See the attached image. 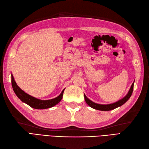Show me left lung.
<instances>
[{
  "mask_svg": "<svg viewBox=\"0 0 149 149\" xmlns=\"http://www.w3.org/2000/svg\"><path fill=\"white\" fill-rule=\"evenodd\" d=\"M133 88H134V83L132 84L130 90H129L128 93L126 95V96L123 98V99H120V100L117 101V102L113 103V104H99L97 103H95L92 101L90 100L89 99H88V97L84 95V99L85 101H86V104L90 107H92V108L95 109H97V110H100V111H110V110H113L114 109L116 108V107H120L122 106L123 104L125 103L127 101L129 100V98L131 97L132 91H133Z\"/></svg>",
  "mask_w": 149,
  "mask_h": 149,
  "instance_id": "8db88e82",
  "label": "left lung"
}]
</instances>
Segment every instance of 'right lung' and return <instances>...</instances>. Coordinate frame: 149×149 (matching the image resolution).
I'll return each mask as SVG.
<instances>
[{
  "label": "right lung",
  "mask_w": 149,
  "mask_h": 149,
  "mask_svg": "<svg viewBox=\"0 0 149 149\" xmlns=\"http://www.w3.org/2000/svg\"><path fill=\"white\" fill-rule=\"evenodd\" d=\"M11 84L12 87L13 89L14 92L15 93L16 95H17L19 99H20L22 102L27 104L31 107H33L34 109H47L50 108L58 104L60 101L63 98V92H64L65 89L62 91L61 94L59 95L58 97H57L54 99H50V100H43L40 99H38L35 97H33L32 96L29 95L27 93H25L24 91L21 90L18 85L16 83V82L14 79V77L11 74Z\"/></svg>",
  "instance_id": "obj_1"
}]
</instances>
